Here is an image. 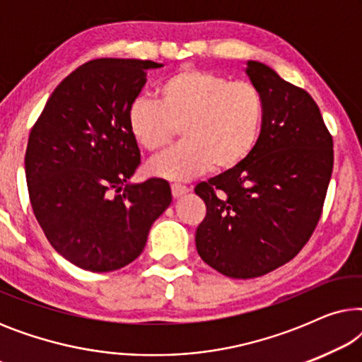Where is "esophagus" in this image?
Returning a JSON list of instances; mask_svg holds the SVG:
<instances>
[{"label":"esophagus","mask_w":362,"mask_h":362,"mask_svg":"<svg viewBox=\"0 0 362 362\" xmlns=\"http://www.w3.org/2000/svg\"><path fill=\"white\" fill-rule=\"evenodd\" d=\"M171 192H173V196H175V197H181V196H185V194H187V192H189V187H186L182 185H173Z\"/></svg>","instance_id":"obj_1"}]
</instances>
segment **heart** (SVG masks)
<instances>
[{
    "label": "heart",
    "mask_w": 362,
    "mask_h": 362,
    "mask_svg": "<svg viewBox=\"0 0 362 362\" xmlns=\"http://www.w3.org/2000/svg\"><path fill=\"white\" fill-rule=\"evenodd\" d=\"M158 102L136 98L128 110V128L143 150L160 155L175 141L176 150L148 165L151 175L170 181H189L212 168L240 166L259 145L265 122V102L247 81L182 67L158 86Z\"/></svg>",
    "instance_id": "b5f03b06"
}]
</instances>
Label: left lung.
<instances>
[{
  "label": "left lung",
  "instance_id": "8db88e82",
  "mask_svg": "<svg viewBox=\"0 0 362 362\" xmlns=\"http://www.w3.org/2000/svg\"><path fill=\"white\" fill-rule=\"evenodd\" d=\"M245 74L265 102L259 145L240 166L194 187L207 207L197 254L232 279L269 274L303 249L333 173V138L310 93L262 62L247 61Z\"/></svg>",
  "mask_w": 362,
  "mask_h": 362
}]
</instances>
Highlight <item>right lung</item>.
<instances>
[{
  "label": "right lung",
  "instance_id": "obj_1",
  "mask_svg": "<svg viewBox=\"0 0 362 362\" xmlns=\"http://www.w3.org/2000/svg\"><path fill=\"white\" fill-rule=\"evenodd\" d=\"M140 59H95L56 87L29 133L24 170L34 216L64 259L88 272H113L145 249L171 187L130 182L140 148L128 110L146 83Z\"/></svg>",
  "mask_w": 362,
  "mask_h": 362
}]
</instances>
